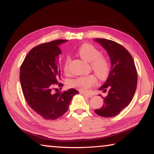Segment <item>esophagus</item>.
Here are the masks:
<instances>
[{"label":"esophagus","instance_id":"obj_1","mask_svg":"<svg viewBox=\"0 0 154 154\" xmlns=\"http://www.w3.org/2000/svg\"><path fill=\"white\" fill-rule=\"evenodd\" d=\"M80 94H82L83 96H86V97H88V98H92V95H90V94H88L83 93V92H80Z\"/></svg>","mask_w":154,"mask_h":154}]
</instances>
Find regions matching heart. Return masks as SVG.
I'll list each match as a JSON object with an SVG mask.
<instances>
[{
	"label": "heart",
	"mask_w": 154,
	"mask_h": 154,
	"mask_svg": "<svg viewBox=\"0 0 154 154\" xmlns=\"http://www.w3.org/2000/svg\"><path fill=\"white\" fill-rule=\"evenodd\" d=\"M78 54L85 61L90 62L92 69L100 79H104L107 77L109 72V64L106 58L100 56V52L93 45L85 43L78 49ZM71 58L67 56L65 58L64 70L69 71V64ZM96 83V78L94 75L80 76L70 81V86L77 88L81 92H87L90 88Z\"/></svg>",
	"instance_id": "1"
}]
</instances>
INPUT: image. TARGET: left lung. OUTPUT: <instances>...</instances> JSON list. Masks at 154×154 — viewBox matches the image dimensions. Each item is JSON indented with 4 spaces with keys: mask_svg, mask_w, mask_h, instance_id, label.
<instances>
[{
    "mask_svg": "<svg viewBox=\"0 0 154 154\" xmlns=\"http://www.w3.org/2000/svg\"><path fill=\"white\" fill-rule=\"evenodd\" d=\"M95 42L100 44L107 52L111 61V71L105 83L99 90H108L102 107L96 109L98 116L109 118L118 115L131 102L136 92L137 72L134 62L123 46L115 41L96 38Z\"/></svg>",
    "mask_w": 154,
    "mask_h": 154,
    "instance_id": "8db88e82",
    "label": "left lung"
}]
</instances>
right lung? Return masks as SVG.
I'll return each mask as SVG.
<instances>
[{
    "mask_svg": "<svg viewBox=\"0 0 154 154\" xmlns=\"http://www.w3.org/2000/svg\"><path fill=\"white\" fill-rule=\"evenodd\" d=\"M66 41L56 40L32 48L20 67L21 86L28 105L45 119L61 117L69 109L72 96L79 94L72 88L63 93L52 91L56 85L63 86L59 83V47Z\"/></svg>",
    "mask_w": 154,
    "mask_h": 154,
    "instance_id": "add662e5",
    "label": "right lung"
}]
</instances>
